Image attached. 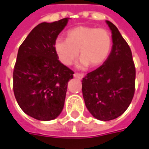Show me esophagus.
Wrapping results in <instances>:
<instances>
[{"label":"esophagus","instance_id":"esophagus-1","mask_svg":"<svg viewBox=\"0 0 149 149\" xmlns=\"http://www.w3.org/2000/svg\"><path fill=\"white\" fill-rule=\"evenodd\" d=\"M73 76H74V77L78 78V79H82L84 77V75L82 73H78V72H75Z\"/></svg>","mask_w":149,"mask_h":149}]
</instances>
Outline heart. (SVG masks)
Wrapping results in <instances>:
<instances>
[{
    "label": "heart",
    "mask_w": 149,
    "mask_h": 149,
    "mask_svg": "<svg viewBox=\"0 0 149 149\" xmlns=\"http://www.w3.org/2000/svg\"><path fill=\"white\" fill-rule=\"evenodd\" d=\"M55 50L61 61L71 65L79 54V67H97L105 61L112 48V38L107 30L90 26H78L69 30L67 38L58 37Z\"/></svg>",
    "instance_id": "heart-1"
}]
</instances>
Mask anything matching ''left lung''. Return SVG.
I'll list each match as a JSON object with an SVG mask.
<instances>
[{
	"instance_id": "1",
	"label": "left lung",
	"mask_w": 149,
	"mask_h": 149,
	"mask_svg": "<svg viewBox=\"0 0 149 149\" xmlns=\"http://www.w3.org/2000/svg\"><path fill=\"white\" fill-rule=\"evenodd\" d=\"M112 33L113 46L102 65L82 80V92L91 115L110 121L122 115L129 107L135 91L136 69L131 49L116 26L107 20Z\"/></svg>"
}]
</instances>
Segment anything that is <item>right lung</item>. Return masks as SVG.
<instances>
[{"instance_id": "obj_1", "label": "right lung", "mask_w": 149, "mask_h": 149, "mask_svg": "<svg viewBox=\"0 0 149 149\" xmlns=\"http://www.w3.org/2000/svg\"><path fill=\"white\" fill-rule=\"evenodd\" d=\"M69 18L41 23L19 48L13 71V91L25 114L40 121L56 118L62 111L73 71L58 60L55 41Z\"/></svg>"}]
</instances>
